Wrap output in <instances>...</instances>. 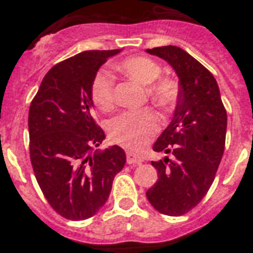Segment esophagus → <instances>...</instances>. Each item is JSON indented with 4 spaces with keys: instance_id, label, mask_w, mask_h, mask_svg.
I'll list each match as a JSON object with an SVG mask.
<instances>
[{
    "instance_id": "obj_1",
    "label": "esophagus",
    "mask_w": 253,
    "mask_h": 253,
    "mask_svg": "<svg viewBox=\"0 0 253 253\" xmlns=\"http://www.w3.org/2000/svg\"><path fill=\"white\" fill-rule=\"evenodd\" d=\"M127 163L128 164H142L143 159L132 152H127Z\"/></svg>"
}]
</instances>
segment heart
<instances>
[{
  "label": "heart",
  "mask_w": 253,
  "mask_h": 253,
  "mask_svg": "<svg viewBox=\"0 0 253 253\" xmlns=\"http://www.w3.org/2000/svg\"><path fill=\"white\" fill-rule=\"evenodd\" d=\"M115 69L131 80L148 85L147 95L162 109H172L180 95V85L174 77L160 76L162 67L147 56H130L115 64ZM91 99L99 110L110 111L114 107V77L101 71L93 79ZM160 118L152 109L127 111L113 119L109 136L114 143L127 150L139 151L146 146L152 135L158 132Z\"/></svg>",
  "instance_id": "b5f03b06"
}]
</instances>
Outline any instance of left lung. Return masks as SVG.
Instances as JSON below:
<instances>
[{"label":"left lung","instance_id":"obj_1","mask_svg":"<svg viewBox=\"0 0 253 253\" xmlns=\"http://www.w3.org/2000/svg\"><path fill=\"white\" fill-rule=\"evenodd\" d=\"M176 72L180 85L173 118L154 144L166 156L151 164L159 180L147 190L159 212L184 215L196 208L211 186L222 160L227 113L211 73L176 45L147 49Z\"/></svg>","mask_w":253,"mask_h":253}]
</instances>
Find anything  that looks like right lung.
I'll use <instances>...</instances> for the list:
<instances>
[{
    "mask_svg": "<svg viewBox=\"0 0 253 253\" xmlns=\"http://www.w3.org/2000/svg\"><path fill=\"white\" fill-rule=\"evenodd\" d=\"M121 51H84L53 65L30 105L34 173L51 208L67 219L98 212L126 164L121 147L94 151L105 132L93 118L90 94L99 67Z\"/></svg>",
    "mask_w": 253,
    "mask_h": 253,
    "instance_id": "1",
    "label": "right lung"
}]
</instances>
